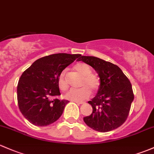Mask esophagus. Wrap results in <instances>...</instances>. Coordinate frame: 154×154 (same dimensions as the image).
Returning <instances> with one entry per match:
<instances>
[{"mask_svg": "<svg viewBox=\"0 0 154 154\" xmlns=\"http://www.w3.org/2000/svg\"><path fill=\"white\" fill-rule=\"evenodd\" d=\"M75 102V103H76L77 104H83V103H84V102H82V101H74Z\"/></svg>", "mask_w": 154, "mask_h": 154, "instance_id": "1", "label": "esophagus"}]
</instances>
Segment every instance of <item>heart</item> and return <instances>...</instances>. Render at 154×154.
Segmentation results:
<instances>
[{
	"instance_id": "1",
	"label": "heart",
	"mask_w": 154,
	"mask_h": 154,
	"mask_svg": "<svg viewBox=\"0 0 154 154\" xmlns=\"http://www.w3.org/2000/svg\"><path fill=\"white\" fill-rule=\"evenodd\" d=\"M73 70L82 75L81 86H84L80 89H72L64 95L65 98L74 101H80L87 98L90 95V90L96 91L100 86L99 78L95 74L91 73L92 70L90 66L86 63H78L74 65ZM58 85L59 89L65 91L68 88V82L65 72H62L58 79Z\"/></svg>"
}]
</instances>
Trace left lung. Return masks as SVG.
<instances>
[{"label": "left lung", "instance_id": "obj_1", "mask_svg": "<svg viewBox=\"0 0 154 154\" xmlns=\"http://www.w3.org/2000/svg\"><path fill=\"white\" fill-rule=\"evenodd\" d=\"M79 61L90 65L100 78L97 93L88 101L92 112L84 117V123L99 132L116 129L126 120L134 100L130 81L118 66L101 59L82 56Z\"/></svg>", "mask_w": 154, "mask_h": 154}]
</instances>
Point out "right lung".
<instances>
[{
    "instance_id": "1",
    "label": "right lung",
    "mask_w": 154,
    "mask_h": 154,
    "mask_svg": "<svg viewBox=\"0 0 154 154\" xmlns=\"http://www.w3.org/2000/svg\"><path fill=\"white\" fill-rule=\"evenodd\" d=\"M81 56L52 54L36 60L23 72L17 84L18 106L31 123L46 126L61 117L69 100L52 99L60 95L58 79L62 71Z\"/></svg>"
}]
</instances>
